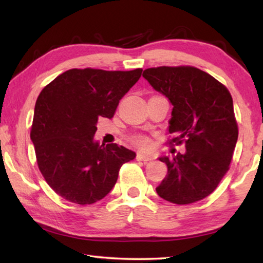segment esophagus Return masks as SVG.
Returning a JSON list of instances; mask_svg holds the SVG:
<instances>
[{
    "label": "esophagus",
    "mask_w": 263,
    "mask_h": 263,
    "mask_svg": "<svg viewBox=\"0 0 263 263\" xmlns=\"http://www.w3.org/2000/svg\"><path fill=\"white\" fill-rule=\"evenodd\" d=\"M137 160H138V161L147 162V161H151V160H153V157H151V155H147V154L138 153L137 154Z\"/></svg>",
    "instance_id": "obj_1"
}]
</instances>
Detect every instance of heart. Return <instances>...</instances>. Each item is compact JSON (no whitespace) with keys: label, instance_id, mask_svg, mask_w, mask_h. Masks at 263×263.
<instances>
[{"label":"heart","instance_id":"obj_1","mask_svg":"<svg viewBox=\"0 0 263 263\" xmlns=\"http://www.w3.org/2000/svg\"><path fill=\"white\" fill-rule=\"evenodd\" d=\"M135 142L138 145L140 146V147H148L149 146V139L148 138H146L144 136H138L135 138Z\"/></svg>","mask_w":263,"mask_h":263}]
</instances>
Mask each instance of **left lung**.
<instances>
[{
  "label": "left lung",
  "mask_w": 263,
  "mask_h": 263,
  "mask_svg": "<svg viewBox=\"0 0 263 263\" xmlns=\"http://www.w3.org/2000/svg\"><path fill=\"white\" fill-rule=\"evenodd\" d=\"M142 77L172 103V142L185 145L183 154L159 158L168 172L157 193L175 204L201 201L217 188L232 160L238 140L232 96L210 74L190 66L148 68Z\"/></svg>",
  "instance_id": "1"
}]
</instances>
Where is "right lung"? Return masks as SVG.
<instances>
[{"label":"right lung","instance_id":"add662e5","mask_svg":"<svg viewBox=\"0 0 263 263\" xmlns=\"http://www.w3.org/2000/svg\"><path fill=\"white\" fill-rule=\"evenodd\" d=\"M141 72L74 68L39 94L30 136L39 171L62 198L80 205L101 201L114 188L123 163L136 158L124 146L100 145L94 136L97 119L114 117Z\"/></svg>","mask_w":263,"mask_h":263}]
</instances>
